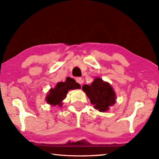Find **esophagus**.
Here are the masks:
<instances>
[{
    "label": "esophagus",
    "mask_w": 159,
    "mask_h": 159,
    "mask_svg": "<svg viewBox=\"0 0 159 159\" xmlns=\"http://www.w3.org/2000/svg\"><path fill=\"white\" fill-rule=\"evenodd\" d=\"M76 82L78 83H79V84L81 85L82 84H83V79H81V78H80V77H77L76 79Z\"/></svg>",
    "instance_id": "obj_1"
}]
</instances>
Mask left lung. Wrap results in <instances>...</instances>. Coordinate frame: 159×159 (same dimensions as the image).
<instances>
[{"label": "left lung", "mask_w": 159, "mask_h": 159, "mask_svg": "<svg viewBox=\"0 0 159 159\" xmlns=\"http://www.w3.org/2000/svg\"><path fill=\"white\" fill-rule=\"evenodd\" d=\"M83 90L90 99L95 109L99 111H108L109 107L116 102V93L109 83L103 81L100 78L97 77L91 85H84Z\"/></svg>", "instance_id": "8db88e82"}]
</instances>
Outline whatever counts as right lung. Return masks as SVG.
Returning <instances> with one entry per match:
<instances>
[{
	"instance_id": "obj_1",
	"label": "right lung",
	"mask_w": 159,
	"mask_h": 159,
	"mask_svg": "<svg viewBox=\"0 0 159 159\" xmlns=\"http://www.w3.org/2000/svg\"><path fill=\"white\" fill-rule=\"evenodd\" d=\"M80 85L74 79L67 77L64 82H59L55 88H51L46 97V102L52 106L61 107L62 101L70 90L80 89Z\"/></svg>"
}]
</instances>
